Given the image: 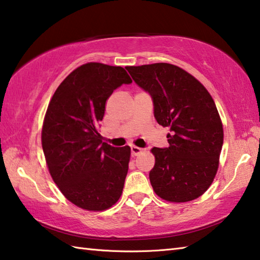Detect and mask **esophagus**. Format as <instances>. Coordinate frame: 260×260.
I'll list each match as a JSON object with an SVG mask.
<instances>
[{
	"mask_svg": "<svg viewBox=\"0 0 260 260\" xmlns=\"http://www.w3.org/2000/svg\"><path fill=\"white\" fill-rule=\"evenodd\" d=\"M131 151H132V154H133V155H139V154L142 153L143 150L141 148H138V146H132Z\"/></svg>",
	"mask_w": 260,
	"mask_h": 260,
	"instance_id": "1",
	"label": "esophagus"
}]
</instances>
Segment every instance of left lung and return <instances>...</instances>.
Masks as SVG:
<instances>
[{
	"label": "left lung",
	"instance_id": "8db88e82",
	"mask_svg": "<svg viewBox=\"0 0 260 260\" xmlns=\"http://www.w3.org/2000/svg\"><path fill=\"white\" fill-rule=\"evenodd\" d=\"M134 82L152 96L158 124L168 127L169 146L152 148L149 174L155 194L187 202L208 190L218 171L224 129L214 99L196 77L171 63L126 67Z\"/></svg>",
	"mask_w": 260,
	"mask_h": 260
}]
</instances>
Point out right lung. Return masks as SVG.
<instances>
[{
    "mask_svg": "<svg viewBox=\"0 0 260 260\" xmlns=\"http://www.w3.org/2000/svg\"><path fill=\"white\" fill-rule=\"evenodd\" d=\"M131 83L122 67L87 62L73 70L50 100L42 127L46 165L66 199L82 209H109L122 193L131 148L102 142L98 126L112 92Z\"/></svg>",
    "mask_w": 260,
    "mask_h": 260,
    "instance_id": "1",
    "label": "right lung"
}]
</instances>
